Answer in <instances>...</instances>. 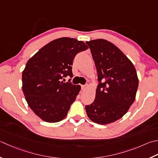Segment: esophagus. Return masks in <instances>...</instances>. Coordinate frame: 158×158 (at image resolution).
Here are the masks:
<instances>
[{
  "label": "esophagus",
  "instance_id": "34e87169",
  "mask_svg": "<svg viewBox=\"0 0 158 158\" xmlns=\"http://www.w3.org/2000/svg\"><path fill=\"white\" fill-rule=\"evenodd\" d=\"M88 88V84H85V85H81V88L83 90H85L86 89H87Z\"/></svg>",
  "mask_w": 158,
  "mask_h": 158
}]
</instances>
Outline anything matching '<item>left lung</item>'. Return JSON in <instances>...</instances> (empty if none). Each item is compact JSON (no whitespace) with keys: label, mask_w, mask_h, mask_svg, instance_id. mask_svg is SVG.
<instances>
[{"label":"left lung","mask_w":158,"mask_h":158,"mask_svg":"<svg viewBox=\"0 0 158 158\" xmlns=\"http://www.w3.org/2000/svg\"><path fill=\"white\" fill-rule=\"evenodd\" d=\"M91 51L99 82L93 103L85 106L88 118L100 125L116 121L134 103L138 78L134 64L107 40L86 42Z\"/></svg>","instance_id":"obj_1"}]
</instances>
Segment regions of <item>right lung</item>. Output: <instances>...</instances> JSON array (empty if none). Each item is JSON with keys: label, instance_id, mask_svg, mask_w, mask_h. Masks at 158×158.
I'll return each instance as SVG.
<instances>
[{"label": "right lung", "instance_id": "obj_1", "mask_svg": "<svg viewBox=\"0 0 158 158\" xmlns=\"http://www.w3.org/2000/svg\"><path fill=\"white\" fill-rule=\"evenodd\" d=\"M88 48L82 41L61 38L43 46L28 60L22 75L23 91L31 109L44 121L57 123L66 116L81 86L61 79L73 77L74 58Z\"/></svg>", "mask_w": 158, "mask_h": 158}]
</instances>
